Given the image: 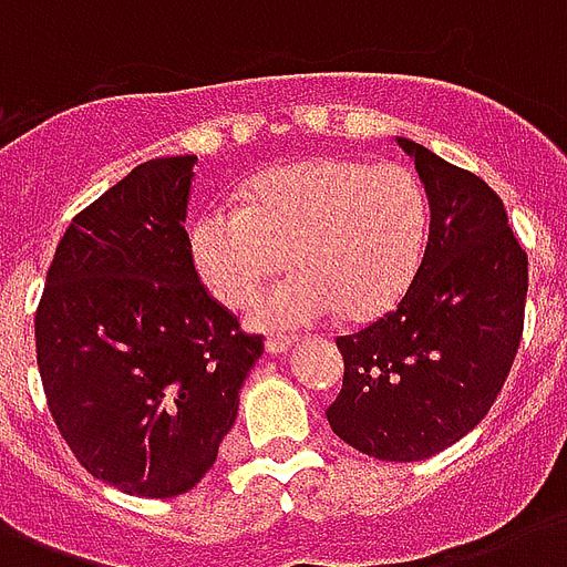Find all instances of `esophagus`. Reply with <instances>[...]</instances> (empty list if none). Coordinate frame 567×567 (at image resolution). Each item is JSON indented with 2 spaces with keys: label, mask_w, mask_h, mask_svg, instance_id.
I'll use <instances>...</instances> for the list:
<instances>
[{
  "label": "esophagus",
  "mask_w": 567,
  "mask_h": 567,
  "mask_svg": "<svg viewBox=\"0 0 567 567\" xmlns=\"http://www.w3.org/2000/svg\"><path fill=\"white\" fill-rule=\"evenodd\" d=\"M293 347V338L288 336H274V338H267V353L270 355H282L288 353Z\"/></svg>",
  "instance_id": "obj_1"
}]
</instances>
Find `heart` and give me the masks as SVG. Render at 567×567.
Returning <instances> with one entry per match:
<instances>
[{"instance_id": "heart-1", "label": "heart", "mask_w": 567, "mask_h": 567, "mask_svg": "<svg viewBox=\"0 0 567 567\" xmlns=\"http://www.w3.org/2000/svg\"><path fill=\"white\" fill-rule=\"evenodd\" d=\"M430 203L405 164L309 158L258 176L244 205H214L190 226V258L223 302L258 329H302L344 311L373 320L403 300L421 270Z\"/></svg>"}]
</instances>
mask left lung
Here are the masks:
<instances>
[{
  "label": "left lung",
  "mask_w": 567,
  "mask_h": 567,
  "mask_svg": "<svg viewBox=\"0 0 567 567\" xmlns=\"http://www.w3.org/2000/svg\"><path fill=\"white\" fill-rule=\"evenodd\" d=\"M396 144L430 199V240L394 311L338 338L344 385L327 417L364 456L421 462L465 439L501 394L524 332L527 252L480 176Z\"/></svg>",
  "instance_id": "obj_1"
}]
</instances>
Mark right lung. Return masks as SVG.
Here are the masks:
<instances>
[{"label": "right lung", "mask_w": 567, "mask_h": 567, "mask_svg": "<svg viewBox=\"0 0 567 567\" xmlns=\"http://www.w3.org/2000/svg\"><path fill=\"white\" fill-rule=\"evenodd\" d=\"M194 164H141L75 214L34 315L58 430L96 480L135 497H176L208 474L265 353L196 276Z\"/></svg>", "instance_id": "add662e5"}]
</instances>
